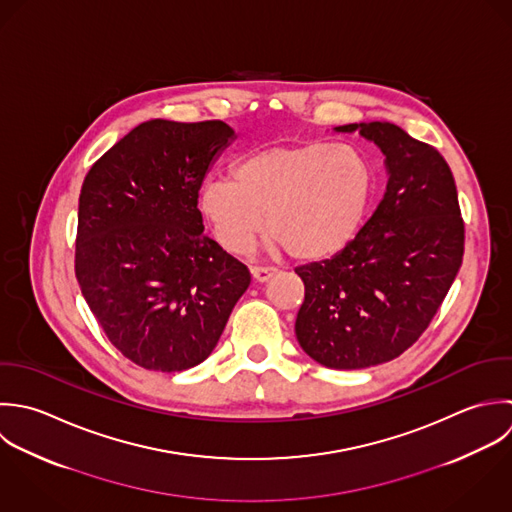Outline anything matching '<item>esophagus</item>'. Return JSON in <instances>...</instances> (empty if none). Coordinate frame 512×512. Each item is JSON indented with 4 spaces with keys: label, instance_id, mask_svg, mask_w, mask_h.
Wrapping results in <instances>:
<instances>
[{
    "label": "esophagus",
    "instance_id": "esophagus-1",
    "mask_svg": "<svg viewBox=\"0 0 512 512\" xmlns=\"http://www.w3.org/2000/svg\"><path fill=\"white\" fill-rule=\"evenodd\" d=\"M250 272H252V278H254L256 282H260V284H262V282H268V280L276 274L274 268H262V266H254Z\"/></svg>",
    "mask_w": 512,
    "mask_h": 512
}]
</instances>
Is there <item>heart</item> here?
Masks as SVG:
<instances>
[{"mask_svg":"<svg viewBox=\"0 0 512 512\" xmlns=\"http://www.w3.org/2000/svg\"><path fill=\"white\" fill-rule=\"evenodd\" d=\"M377 194L373 163L328 141L268 145L248 153L232 180H212L200 208L216 240L246 252L266 236L296 262H324L361 232Z\"/></svg>","mask_w":512,"mask_h":512,"instance_id":"b5f03b06","label":"heart"}]
</instances>
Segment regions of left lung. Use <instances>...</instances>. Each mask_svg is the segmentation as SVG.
I'll list each match as a JSON object with an SVG mask.
<instances>
[{
	"label": "left lung",
	"mask_w": 512,
	"mask_h": 512,
	"mask_svg": "<svg viewBox=\"0 0 512 512\" xmlns=\"http://www.w3.org/2000/svg\"><path fill=\"white\" fill-rule=\"evenodd\" d=\"M385 155L387 186L357 238L302 266L296 338L318 363L363 369L399 357L429 328L463 264L465 224L441 153L393 123H351Z\"/></svg>",
	"instance_id": "left-lung-1"
}]
</instances>
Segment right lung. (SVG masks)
Instances as JSON below:
<instances>
[{
	"instance_id": "obj_1",
	"label": "right lung",
	"mask_w": 512,
	"mask_h": 512,
	"mask_svg": "<svg viewBox=\"0 0 512 512\" xmlns=\"http://www.w3.org/2000/svg\"><path fill=\"white\" fill-rule=\"evenodd\" d=\"M234 139L222 121L153 119L87 172L75 276L109 341L151 371L204 361L250 286L248 268L204 234L198 190Z\"/></svg>"
}]
</instances>
